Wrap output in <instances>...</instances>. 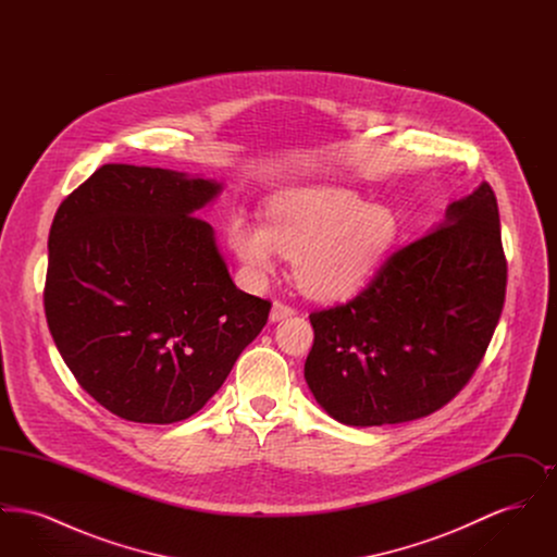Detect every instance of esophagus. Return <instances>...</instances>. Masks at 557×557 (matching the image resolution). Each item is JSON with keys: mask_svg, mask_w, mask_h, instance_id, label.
<instances>
[{"mask_svg": "<svg viewBox=\"0 0 557 557\" xmlns=\"http://www.w3.org/2000/svg\"><path fill=\"white\" fill-rule=\"evenodd\" d=\"M290 307L288 305H284V302H273V307H271V313H269V319L275 323V321H282V319L292 318Z\"/></svg>", "mask_w": 557, "mask_h": 557, "instance_id": "34e87169", "label": "esophagus"}]
</instances>
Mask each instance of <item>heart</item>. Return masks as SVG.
Here are the masks:
<instances>
[{
  "label": "heart",
  "mask_w": 557,
  "mask_h": 557,
  "mask_svg": "<svg viewBox=\"0 0 557 557\" xmlns=\"http://www.w3.org/2000/svg\"><path fill=\"white\" fill-rule=\"evenodd\" d=\"M398 234L397 212L336 187L288 189L267 205L263 223L239 214L227 230L250 277L273 273L280 255L294 261L298 288L323 302L363 290Z\"/></svg>",
  "instance_id": "heart-1"
}]
</instances>
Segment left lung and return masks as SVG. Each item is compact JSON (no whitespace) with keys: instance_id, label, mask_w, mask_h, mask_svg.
Here are the masks:
<instances>
[{"instance_id":"obj_1","label":"left lung","mask_w":557,"mask_h":557,"mask_svg":"<svg viewBox=\"0 0 557 557\" xmlns=\"http://www.w3.org/2000/svg\"><path fill=\"white\" fill-rule=\"evenodd\" d=\"M507 265L488 184L391 255L350 302L311 313L305 380L346 425L403 424L447 405L476 371L504 311Z\"/></svg>"}]
</instances>
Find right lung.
Instances as JSON below:
<instances>
[{
    "label": "right lung",
    "mask_w": 557,
    "mask_h": 557,
    "mask_svg": "<svg viewBox=\"0 0 557 557\" xmlns=\"http://www.w3.org/2000/svg\"><path fill=\"white\" fill-rule=\"evenodd\" d=\"M223 184L104 164L53 216L46 318L81 388L137 424L182 422L221 388L271 302L239 290L194 216Z\"/></svg>",
    "instance_id": "obj_1"
}]
</instances>
